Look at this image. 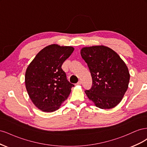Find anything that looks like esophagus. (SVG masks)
Masks as SVG:
<instances>
[{"instance_id":"obj_1","label":"esophagus","mask_w":147,"mask_h":147,"mask_svg":"<svg viewBox=\"0 0 147 147\" xmlns=\"http://www.w3.org/2000/svg\"><path fill=\"white\" fill-rule=\"evenodd\" d=\"M81 84H82V82H81V81H78V83H77V85H80Z\"/></svg>"}]
</instances>
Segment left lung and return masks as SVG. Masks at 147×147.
<instances>
[{
  "instance_id": "left-lung-1",
  "label": "left lung",
  "mask_w": 147,
  "mask_h": 147,
  "mask_svg": "<svg viewBox=\"0 0 147 147\" xmlns=\"http://www.w3.org/2000/svg\"><path fill=\"white\" fill-rule=\"evenodd\" d=\"M81 56L90 70L92 85L85 93L101 109L116 107L126 92L130 74L126 64L117 53L107 47H83Z\"/></svg>"
}]
</instances>
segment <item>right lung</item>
Masks as SVG:
<instances>
[{"mask_svg":"<svg viewBox=\"0 0 147 147\" xmlns=\"http://www.w3.org/2000/svg\"><path fill=\"white\" fill-rule=\"evenodd\" d=\"M74 48L51 44L40 51L25 74L26 90L32 103L43 112L58 110L74 85L61 69Z\"/></svg>","mask_w":147,"mask_h":147,"instance_id":"add662e5","label":"right lung"}]
</instances>
